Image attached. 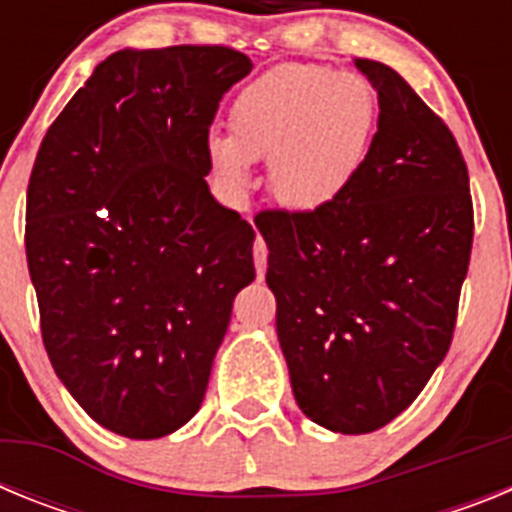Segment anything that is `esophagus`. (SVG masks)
Returning a JSON list of instances; mask_svg holds the SVG:
<instances>
[{
  "instance_id": "1",
  "label": "esophagus",
  "mask_w": 512,
  "mask_h": 512,
  "mask_svg": "<svg viewBox=\"0 0 512 512\" xmlns=\"http://www.w3.org/2000/svg\"><path fill=\"white\" fill-rule=\"evenodd\" d=\"M266 256H269V248H266V243L261 238H256V243H253V264H256L259 279H264L266 274Z\"/></svg>"
}]
</instances>
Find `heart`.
I'll list each match as a JSON object with an SVG mask.
<instances>
[{
  "instance_id": "1",
  "label": "heart",
  "mask_w": 512,
  "mask_h": 512,
  "mask_svg": "<svg viewBox=\"0 0 512 512\" xmlns=\"http://www.w3.org/2000/svg\"><path fill=\"white\" fill-rule=\"evenodd\" d=\"M228 125L230 138L207 143L225 184L246 187L248 161L269 158L274 197L289 210H320L341 200L364 166L377 97L359 74L282 63L235 94Z\"/></svg>"
}]
</instances>
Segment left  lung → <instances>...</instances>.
I'll use <instances>...</instances> for the list:
<instances>
[{
  "instance_id": "obj_1",
  "label": "left lung",
  "mask_w": 512,
  "mask_h": 512,
  "mask_svg": "<svg viewBox=\"0 0 512 512\" xmlns=\"http://www.w3.org/2000/svg\"><path fill=\"white\" fill-rule=\"evenodd\" d=\"M379 120L354 184L320 210H266V284L302 413L372 433L449 354L474 238L454 133L395 69L356 58Z\"/></svg>"
}]
</instances>
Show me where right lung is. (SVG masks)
Instances as JSON below:
<instances>
[{
	"label": "right lung",
	"mask_w": 512,
	"mask_h": 512,
	"mask_svg": "<svg viewBox=\"0 0 512 512\" xmlns=\"http://www.w3.org/2000/svg\"><path fill=\"white\" fill-rule=\"evenodd\" d=\"M223 45L117 51L45 133L25 253L58 379L107 431L161 438L202 405L253 233L210 194V125L251 71Z\"/></svg>",
	"instance_id": "1"
}]
</instances>
